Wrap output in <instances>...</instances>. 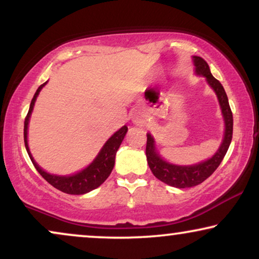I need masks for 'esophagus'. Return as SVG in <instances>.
Listing matches in <instances>:
<instances>
[{
    "label": "esophagus",
    "instance_id": "1",
    "mask_svg": "<svg viewBox=\"0 0 259 259\" xmlns=\"http://www.w3.org/2000/svg\"><path fill=\"white\" fill-rule=\"evenodd\" d=\"M133 121H134V123H137V125H143V123L145 122V119H143V118H134L133 119Z\"/></svg>",
    "mask_w": 259,
    "mask_h": 259
}]
</instances>
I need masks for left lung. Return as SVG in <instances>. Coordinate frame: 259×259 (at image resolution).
<instances>
[{"instance_id": "left-lung-1", "label": "left lung", "mask_w": 259, "mask_h": 259, "mask_svg": "<svg viewBox=\"0 0 259 259\" xmlns=\"http://www.w3.org/2000/svg\"><path fill=\"white\" fill-rule=\"evenodd\" d=\"M193 63L196 66V73L198 75H203L206 77L207 83L210 84L212 90L217 94L223 116H224L225 133L221 147L218 148V151L215 152L213 157L203 162H199V164L191 166L173 165L165 161L159 155L157 150H155L153 137L150 133L147 134L146 157L152 173L155 176V178L161 180L162 183L167 184L169 186L178 187V189L193 187L196 185H199L204 180H206L217 169L218 166L221 165L232 140L233 118L231 108H230L229 105L228 95L225 93L224 87L212 75L210 72V67H208L207 62L204 59H201L200 56H193Z\"/></svg>"}]
</instances>
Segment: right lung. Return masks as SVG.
I'll list each match as a JSON object with an SVG mask.
<instances>
[{
	"mask_svg": "<svg viewBox=\"0 0 259 259\" xmlns=\"http://www.w3.org/2000/svg\"><path fill=\"white\" fill-rule=\"evenodd\" d=\"M47 82L41 84L40 87L37 88L36 93L34 94L33 100L30 102L29 111H28V114L24 119V130H23V136H24V145H26V150L29 154V158L31 162H33L35 168L37 169V172L44 177V178L47 180V182L51 184L52 186H54L55 189H58L62 192L68 193V194H84L90 191L97 189L101 185L102 183L105 182L106 179L108 178L109 175H111L113 167H114L115 162V154L118 148L121 145L123 138H125L127 131V126H123L120 128L118 132H115L113 136L109 138V139L106 141L104 147L101 148V151L99 152L97 158L94 159L93 162L86 167L82 171L76 173V175L73 176H55L51 175V173H47L44 171L40 166H38L35 160L31 157L29 147H28V140H27V131H28V123H29V118L31 114V111H33L35 101H36V98L42 87Z\"/></svg>",
	"mask_w": 259,
	"mask_h": 259,
	"instance_id": "1",
	"label": "right lung"
}]
</instances>
